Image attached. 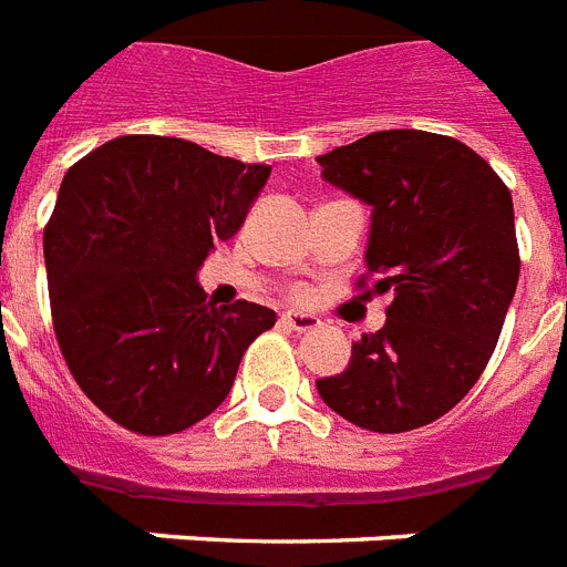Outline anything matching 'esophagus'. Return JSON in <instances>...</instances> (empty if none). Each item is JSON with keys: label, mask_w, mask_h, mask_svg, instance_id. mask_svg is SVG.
Here are the masks:
<instances>
[{"label": "esophagus", "mask_w": 567, "mask_h": 567, "mask_svg": "<svg viewBox=\"0 0 567 567\" xmlns=\"http://www.w3.org/2000/svg\"><path fill=\"white\" fill-rule=\"evenodd\" d=\"M282 323L291 327L293 332H311V329L320 327V320L315 315H306V311H285Z\"/></svg>", "instance_id": "esophagus-1"}]
</instances>
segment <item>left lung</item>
Returning a JSON list of instances; mask_svg holds the SVG:
<instances>
[{
	"label": "left lung",
	"instance_id": "1",
	"mask_svg": "<svg viewBox=\"0 0 567 567\" xmlns=\"http://www.w3.org/2000/svg\"><path fill=\"white\" fill-rule=\"evenodd\" d=\"M323 179L371 205L364 249L385 327L353 344L323 403L371 432L447 414L492 359L518 288L512 194L456 137L391 128L320 155Z\"/></svg>",
	"mask_w": 567,
	"mask_h": 567
}]
</instances>
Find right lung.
Masks as SVG:
<instances>
[{"label":"right lung","instance_id":"add662e5","mask_svg":"<svg viewBox=\"0 0 567 567\" xmlns=\"http://www.w3.org/2000/svg\"><path fill=\"white\" fill-rule=\"evenodd\" d=\"M267 176L158 135L114 137L66 171L43 229L52 327L79 388L120 426L173 435L203 421L276 323L258 302L217 309L196 282Z\"/></svg>","mask_w":567,"mask_h":567}]
</instances>
